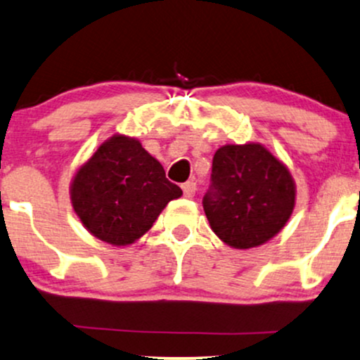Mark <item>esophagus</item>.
<instances>
[{"mask_svg":"<svg viewBox=\"0 0 360 360\" xmlns=\"http://www.w3.org/2000/svg\"><path fill=\"white\" fill-rule=\"evenodd\" d=\"M181 190H184L185 197L193 198L195 192H197V185H195V181H185V184L181 185Z\"/></svg>","mask_w":360,"mask_h":360,"instance_id":"obj_1","label":"esophagus"}]
</instances>
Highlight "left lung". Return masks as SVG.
Listing matches in <instances>:
<instances>
[{"label":"left lung","instance_id":"8db88e82","mask_svg":"<svg viewBox=\"0 0 360 360\" xmlns=\"http://www.w3.org/2000/svg\"><path fill=\"white\" fill-rule=\"evenodd\" d=\"M294 207L295 181L264 145L217 150L203 210L221 242L240 250L259 247L285 227Z\"/></svg>","mask_w":360,"mask_h":360}]
</instances>
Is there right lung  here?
<instances>
[{
	"label": "right lung",
	"instance_id": "1",
	"mask_svg": "<svg viewBox=\"0 0 360 360\" xmlns=\"http://www.w3.org/2000/svg\"><path fill=\"white\" fill-rule=\"evenodd\" d=\"M181 188L136 139L113 135L75 173L70 198L88 232L115 247L136 242Z\"/></svg>",
	"mask_w": 360,
	"mask_h": 360
}]
</instances>
